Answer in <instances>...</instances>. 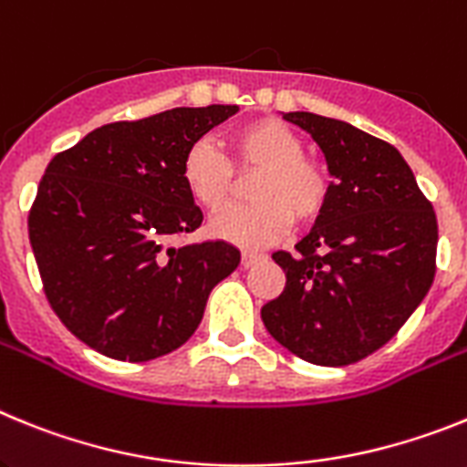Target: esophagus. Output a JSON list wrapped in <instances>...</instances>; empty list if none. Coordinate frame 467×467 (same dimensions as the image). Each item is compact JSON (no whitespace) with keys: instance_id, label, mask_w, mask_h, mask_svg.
Here are the masks:
<instances>
[{"instance_id":"34e87169","label":"esophagus","mask_w":467,"mask_h":467,"mask_svg":"<svg viewBox=\"0 0 467 467\" xmlns=\"http://www.w3.org/2000/svg\"><path fill=\"white\" fill-rule=\"evenodd\" d=\"M263 254H254V251H244L242 254V267H251V265H256V263L263 261Z\"/></svg>"}]
</instances>
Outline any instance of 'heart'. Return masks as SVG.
Segmentation results:
<instances>
[{
    "label": "heart",
    "mask_w": 467,
    "mask_h": 467,
    "mask_svg": "<svg viewBox=\"0 0 467 467\" xmlns=\"http://www.w3.org/2000/svg\"><path fill=\"white\" fill-rule=\"evenodd\" d=\"M239 178L251 181L249 206L230 209L211 221L213 237L242 249H263L289 233L291 225H312L322 218L331 197L327 166L303 152L301 136L284 121H246L228 138V160L206 140L188 148L181 161V178L202 209L216 213L237 194Z\"/></svg>",
    "instance_id": "b5f03b06"
}]
</instances>
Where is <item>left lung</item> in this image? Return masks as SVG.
<instances>
[{
    "label": "left lung",
    "mask_w": 467,
    "mask_h": 467,
    "mask_svg": "<svg viewBox=\"0 0 467 467\" xmlns=\"http://www.w3.org/2000/svg\"><path fill=\"white\" fill-rule=\"evenodd\" d=\"M284 119L324 152L331 197L296 254H273L286 284L261 317L296 357L346 367L383 348L428 294L435 211L390 143L312 112H286Z\"/></svg>",
    "instance_id": "obj_1"
}]
</instances>
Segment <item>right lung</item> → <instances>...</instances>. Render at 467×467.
Instances as JSON below:
<instances>
[{"mask_svg":"<svg viewBox=\"0 0 467 467\" xmlns=\"http://www.w3.org/2000/svg\"><path fill=\"white\" fill-rule=\"evenodd\" d=\"M237 105L115 121L58 152L27 216L44 294L100 355L148 362L194 334L206 298L239 265L228 242L173 246L202 211L181 178L188 148Z\"/></svg>","mask_w":467,"mask_h":467,"instance_id":"1","label":"right lung"}]
</instances>
